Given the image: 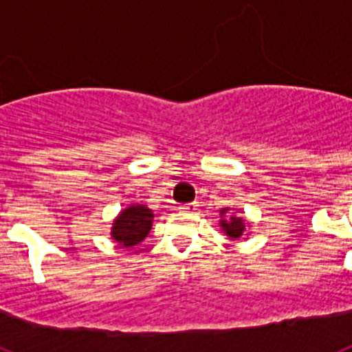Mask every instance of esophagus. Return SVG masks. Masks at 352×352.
Wrapping results in <instances>:
<instances>
[{
  "mask_svg": "<svg viewBox=\"0 0 352 352\" xmlns=\"http://www.w3.org/2000/svg\"><path fill=\"white\" fill-rule=\"evenodd\" d=\"M199 204L197 203H188V204H183V206H179V210L182 211H195L197 210Z\"/></svg>",
  "mask_w": 352,
  "mask_h": 352,
  "instance_id": "34e87169",
  "label": "esophagus"
}]
</instances>
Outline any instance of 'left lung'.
<instances>
[{"label": "left lung", "mask_w": 352, "mask_h": 352, "mask_svg": "<svg viewBox=\"0 0 352 352\" xmlns=\"http://www.w3.org/2000/svg\"><path fill=\"white\" fill-rule=\"evenodd\" d=\"M239 213H243V211H231V208L220 210V229L231 239L243 238V236H247L245 234L247 229H250L248 222H245V219Z\"/></svg>", "instance_id": "1"}]
</instances>
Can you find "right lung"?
Returning <instances> with one entry per match:
<instances>
[{"label":"right lung","instance_id":"obj_1","mask_svg":"<svg viewBox=\"0 0 352 352\" xmlns=\"http://www.w3.org/2000/svg\"><path fill=\"white\" fill-rule=\"evenodd\" d=\"M153 211L146 204H130L121 210L111 227V238L120 247L132 248L139 245L151 231L153 226Z\"/></svg>","mask_w":352,"mask_h":352}]
</instances>
